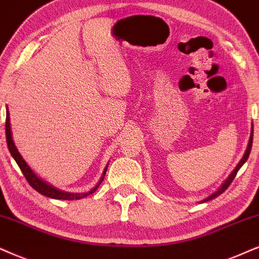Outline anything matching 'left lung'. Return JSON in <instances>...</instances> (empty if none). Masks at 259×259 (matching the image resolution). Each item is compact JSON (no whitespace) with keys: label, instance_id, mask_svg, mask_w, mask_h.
Instances as JSON below:
<instances>
[{"label":"left lung","instance_id":"left-lung-1","mask_svg":"<svg viewBox=\"0 0 259 259\" xmlns=\"http://www.w3.org/2000/svg\"><path fill=\"white\" fill-rule=\"evenodd\" d=\"M252 126H253V125H252ZM252 140H253V127H252V130H251V136H250V141H248V146H247V149H246V152H245V154H244L243 159H241V160H240V162L238 163V165H237V167H235V168L233 169V172H232V173H231V176L228 177V178H227V181H226V182L224 183V184L221 185V188L219 189L217 192H214V194L209 196L208 198L203 199L202 202H208V201H210V199L215 198V197H218V196H220V195L222 194V192H225L226 190H227L228 186L231 185V183L233 182V179L235 178V176H237L238 171H239V169H240L241 166H243L244 163L246 162V160H247V158H248V155H250V152H251V148H252Z\"/></svg>","mask_w":259,"mask_h":259}]
</instances>
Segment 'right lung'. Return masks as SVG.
Returning a JSON list of instances; mask_svg holds the SVG:
<instances>
[{
    "instance_id": "add662e5",
    "label": "right lung",
    "mask_w": 259,
    "mask_h": 259,
    "mask_svg": "<svg viewBox=\"0 0 259 259\" xmlns=\"http://www.w3.org/2000/svg\"><path fill=\"white\" fill-rule=\"evenodd\" d=\"M6 139H7V146H8L9 152H11L12 156L14 158L16 163L19 165V167H20L22 175L25 176L26 181H27L28 184L31 185L32 188L35 190V191H38L39 194L48 196V197H50V198H56V199H68V201H71V199H81V198H84L88 195L93 194V192H96L97 189L99 188V185L104 181V177H105L107 167L105 168V171H104L103 177H101L99 183H98V184L96 185V188L92 189L91 191L84 192V194H69V192L60 191V190L52 188L51 185H49L45 182H42L41 179H39L38 177L31 171V168L28 167V165L25 162V160L22 159L20 153H19L18 149H16L14 142H13L12 132H11V122H9V112H8V111H7V117H6Z\"/></svg>"
}]
</instances>
